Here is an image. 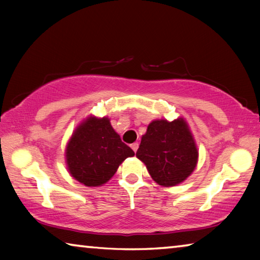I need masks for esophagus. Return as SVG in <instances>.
Wrapping results in <instances>:
<instances>
[{"instance_id": "34e87169", "label": "esophagus", "mask_w": 260, "mask_h": 260, "mask_svg": "<svg viewBox=\"0 0 260 260\" xmlns=\"http://www.w3.org/2000/svg\"><path fill=\"white\" fill-rule=\"evenodd\" d=\"M131 148L133 149L134 152H136V150H138V148H139V143L138 142H134L133 144H131Z\"/></svg>"}]
</instances>
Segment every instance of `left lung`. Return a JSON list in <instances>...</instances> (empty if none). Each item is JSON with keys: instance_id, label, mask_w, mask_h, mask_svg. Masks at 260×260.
I'll return each mask as SVG.
<instances>
[{"instance_id": "left-lung-1", "label": "left lung", "mask_w": 260, "mask_h": 260, "mask_svg": "<svg viewBox=\"0 0 260 260\" xmlns=\"http://www.w3.org/2000/svg\"><path fill=\"white\" fill-rule=\"evenodd\" d=\"M136 157L146 165L153 181L162 187H174L196 169L199 149L184 118L155 119L141 138Z\"/></svg>"}]
</instances>
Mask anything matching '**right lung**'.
<instances>
[{
    "mask_svg": "<svg viewBox=\"0 0 260 260\" xmlns=\"http://www.w3.org/2000/svg\"><path fill=\"white\" fill-rule=\"evenodd\" d=\"M135 155L113 129L108 117H86L70 138L65 162L71 177L86 187H101L127 157Z\"/></svg>",
    "mask_w": 260,
    "mask_h": 260,
    "instance_id": "obj_1",
    "label": "right lung"
}]
</instances>
